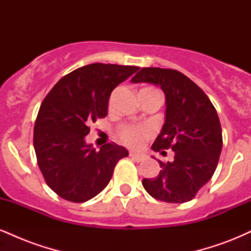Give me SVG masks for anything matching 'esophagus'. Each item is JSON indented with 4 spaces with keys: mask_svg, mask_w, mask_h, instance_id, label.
I'll return each instance as SVG.
<instances>
[{
    "mask_svg": "<svg viewBox=\"0 0 251 251\" xmlns=\"http://www.w3.org/2000/svg\"><path fill=\"white\" fill-rule=\"evenodd\" d=\"M129 157H131L133 160H135V162H143V160L145 159V157H144L143 154L134 153V152H131V153H129Z\"/></svg>",
    "mask_w": 251,
    "mask_h": 251,
    "instance_id": "34e87169",
    "label": "esophagus"
}]
</instances>
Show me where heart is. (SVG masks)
Returning a JSON list of instances; mask_svg holds the SVG:
<instances>
[{
    "mask_svg": "<svg viewBox=\"0 0 251 251\" xmlns=\"http://www.w3.org/2000/svg\"><path fill=\"white\" fill-rule=\"evenodd\" d=\"M152 133L151 128L148 126H133L125 125L119 129L120 138L126 145L137 148L144 143V140Z\"/></svg>",
    "mask_w": 251,
    "mask_h": 251,
    "instance_id": "obj_1",
    "label": "heart"
}]
</instances>
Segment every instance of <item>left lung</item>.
Segmentation results:
<instances>
[{
    "instance_id": "8db88e82",
    "label": "left lung",
    "mask_w": 251,
    "mask_h": 251,
    "mask_svg": "<svg viewBox=\"0 0 251 251\" xmlns=\"http://www.w3.org/2000/svg\"><path fill=\"white\" fill-rule=\"evenodd\" d=\"M131 81L153 83L163 89L165 123L152 150L175 152L174 162L158 160L162 170L155 178H144V189L166 203L191 201L211 179L220 159L223 138L216 108L192 80L176 70L142 68Z\"/></svg>"
}]
</instances>
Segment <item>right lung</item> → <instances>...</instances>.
<instances>
[{
    "label": "right lung",
    "mask_w": 251,
    "mask_h": 251,
    "mask_svg": "<svg viewBox=\"0 0 251 251\" xmlns=\"http://www.w3.org/2000/svg\"><path fill=\"white\" fill-rule=\"evenodd\" d=\"M135 66L91 63L65 75L46 96L34 126L37 165L50 188L74 203L96 197L107 186L127 150L116 143L86 144L89 125L107 116L112 91L135 73Z\"/></svg>",
    "instance_id": "1"
}]
</instances>
